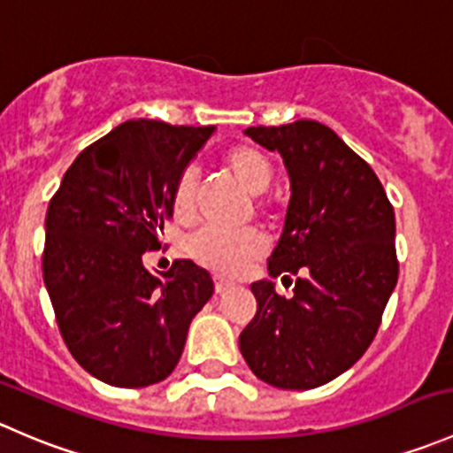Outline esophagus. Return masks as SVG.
Here are the masks:
<instances>
[{"label":"esophagus","mask_w":453,"mask_h":453,"mask_svg":"<svg viewBox=\"0 0 453 453\" xmlns=\"http://www.w3.org/2000/svg\"><path fill=\"white\" fill-rule=\"evenodd\" d=\"M231 286H235V281L226 280V277L216 275V293H225V290L231 288Z\"/></svg>","instance_id":"obj_1"}]
</instances>
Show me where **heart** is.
I'll return each instance as SVG.
<instances>
[{
  "mask_svg": "<svg viewBox=\"0 0 453 453\" xmlns=\"http://www.w3.org/2000/svg\"><path fill=\"white\" fill-rule=\"evenodd\" d=\"M226 173L242 187L255 196V204L264 209L259 194L266 191L273 180V163L262 150L253 145H235L222 156ZM196 173L185 169L178 176L172 191V213L176 220L187 222L196 213ZM187 253L204 268L220 273V275H240L266 250V237L257 228L244 231H222V228L204 226L189 235L185 244Z\"/></svg>",
  "mask_w": 453,
  "mask_h": 453,
  "instance_id": "b5f03b06",
  "label": "heart"
}]
</instances>
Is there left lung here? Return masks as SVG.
Listing matches in <instances>:
<instances>
[{
	"instance_id": "8db88e82",
	"label": "left lung",
	"mask_w": 453,
	"mask_h": 453,
	"mask_svg": "<svg viewBox=\"0 0 453 453\" xmlns=\"http://www.w3.org/2000/svg\"><path fill=\"white\" fill-rule=\"evenodd\" d=\"M246 136L280 151L290 178L284 231L268 275L293 281V297L271 280L250 286L257 312L240 350L264 383L312 389L364 357L398 280L394 209L361 156L317 120L249 127Z\"/></svg>"
}]
</instances>
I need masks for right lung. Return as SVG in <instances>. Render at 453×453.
Returning a JSON list of instances; mask_svg holds the SVG:
<instances>
[{"label": "right lung", "instance_id": "right-lung-1", "mask_svg": "<svg viewBox=\"0 0 453 453\" xmlns=\"http://www.w3.org/2000/svg\"><path fill=\"white\" fill-rule=\"evenodd\" d=\"M213 132L125 120L76 156L48 204L43 281L65 346L103 383L167 379L211 299L213 280L198 264L176 259L158 275L142 253L160 249L173 185Z\"/></svg>", "mask_w": 453, "mask_h": 453}]
</instances>
